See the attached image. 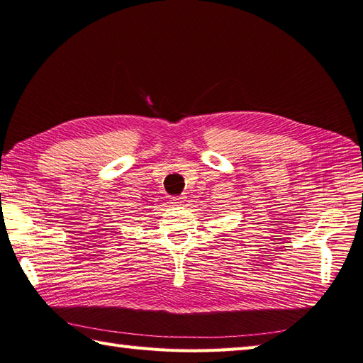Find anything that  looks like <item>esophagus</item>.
I'll return each instance as SVG.
<instances>
[{"label": "esophagus", "mask_w": 363, "mask_h": 363, "mask_svg": "<svg viewBox=\"0 0 363 363\" xmlns=\"http://www.w3.org/2000/svg\"><path fill=\"white\" fill-rule=\"evenodd\" d=\"M184 199H186L184 196H182V197H172V199H171V203H172V205H177V206H180V205H183L184 202H186V200H184Z\"/></svg>", "instance_id": "1"}]
</instances>
